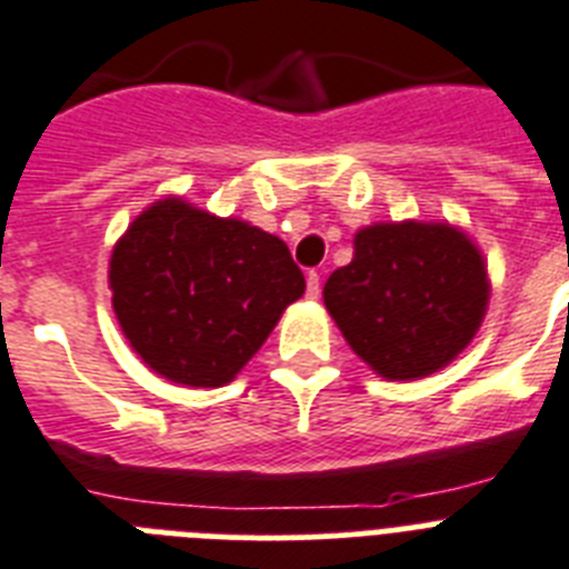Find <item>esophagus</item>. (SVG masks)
<instances>
[{
    "label": "esophagus",
    "mask_w": 569,
    "mask_h": 569,
    "mask_svg": "<svg viewBox=\"0 0 569 569\" xmlns=\"http://www.w3.org/2000/svg\"><path fill=\"white\" fill-rule=\"evenodd\" d=\"M321 295V274L318 271H309L307 274V298L316 300Z\"/></svg>",
    "instance_id": "esophagus-1"
}]
</instances>
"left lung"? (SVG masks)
I'll use <instances>...</instances> for the list:
<instances>
[{
  "label": "left lung",
  "mask_w": 569,
  "mask_h": 569,
  "mask_svg": "<svg viewBox=\"0 0 569 569\" xmlns=\"http://www.w3.org/2000/svg\"><path fill=\"white\" fill-rule=\"evenodd\" d=\"M491 280L477 242L447 221H380L325 283V307L353 353L386 380H420L468 348Z\"/></svg>",
  "instance_id": "left-lung-1"
}]
</instances>
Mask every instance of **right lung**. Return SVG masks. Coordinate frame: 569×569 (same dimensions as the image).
I'll return each instance as SVG.
<instances>
[{
    "label": "right lung",
    "mask_w": 569,
    "mask_h": 569,
    "mask_svg": "<svg viewBox=\"0 0 569 569\" xmlns=\"http://www.w3.org/2000/svg\"><path fill=\"white\" fill-rule=\"evenodd\" d=\"M133 353L178 386H228L307 283L283 239L169 196L128 224L108 271Z\"/></svg>",
    "instance_id": "right-lung-1"
}]
</instances>
